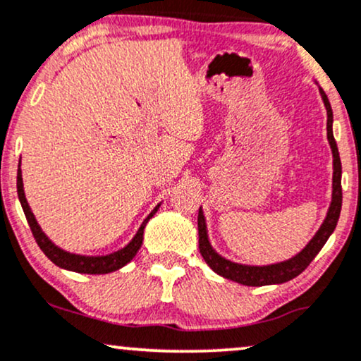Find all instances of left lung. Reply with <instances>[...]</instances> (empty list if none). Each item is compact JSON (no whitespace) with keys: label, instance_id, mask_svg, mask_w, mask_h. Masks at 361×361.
<instances>
[{"label":"left lung","instance_id":"1","mask_svg":"<svg viewBox=\"0 0 361 361\" xmlns=\"http://www.w3.org/2000/svg\"><path fill=\"white\" fill-rule=\"evenodd\" d=\"M321 99H323L324 107H326L328 114V123H326V131H328V142L331 147L333 153V192H331V203H329L328 214L324 216L323 224L318 228V232L312 235V238L307 242L305 249L298 252L296 255L288 260H282V262L276 264H267V266H249V264H238L233 260L225 259L224 255H220L214 247L210 244V238H208V230H207V220L203 215L202 207L198 210V244H200V254L205 259V262L210 266L214 272L219 276L230 279L233 282L244 286H269V284H282V282H288L294 277L301 274L305 269L310 266L311 260L318 255V252L323 249V245L326 244L329 235L333 233V230L336 228L338 219H340L341 212V161H340V153H338L336 141L333 136V111L329 106V101L326 94L323 92V89H319Z\"/></svg>","mask_w":361,"mask_h":361}]
</instances>
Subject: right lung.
I'll return each instance as SVG.
<instances>
[{"label": "right lung", "instance_id": "right-lung-1", "mask_svg": "<svg viewBox=\"0 0 361 361\" xmlns=\"http://www.w3.org/2000/svg\"><path fill=\"white\" fill-rule=\"evenodd\" d=\"M21 163V159H20ZM16 190H18V198L21 203V208H23L25 216H27L30 228H32V233L37 240V244L43 250V254L49 257L55 266L67 269V271L72 272H80V274H109V272H114L117 269L124 267L126 264L131 262L134 255L137 254V250L141 249L142 244V235H145V227L146 224L149 222V219H153V215L158 212L159 205H156L151 214L146 216L145 222L141 224V227L137 228L136 235L133 237V240L129 242L128 245L123 247V249L111 252V254L106 255H80V254H72V252H67L60 249L59 245H55L54 242L50 240L49 237L45 235L40 225H38L37 219H35L32 208H30L27 197H25L23 190V178H21V168H18V176H16Z\"/></svg>", "mask_w": 361, "mask_h": 361}]
</instances>
